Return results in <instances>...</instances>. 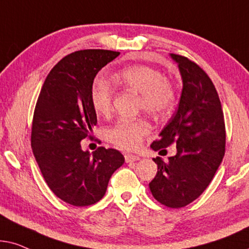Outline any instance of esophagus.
Returning a JSON list of instances; mask_svg holds the SVG:
<instances>
[{
  "label": "esophagus",
  "mask_w": 249,
  "mask_h": 249,
  "mask_svg": "<svg viewBox=\"0 0 249 249\" xmlns=\"http://www.w3.org/2000/svg\"><path fill=\"white\" fill-rule=\"evenodd\" d=\"M137 160H140V157L139 156H135V155H125V161L126 163H132V161H137Z\"/></svg>",
  "instance_id": "obj_1"
}]
</instances>
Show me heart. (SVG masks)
Instances as JSON below:
<instances>
[{
  "instance_id": "obj_1",
  "label": "heart",
  "mask_w": 249,
  "mask_h": 249,
  "mask_svg": "<svg viewBox=\"0 0 249 249\" xmlns=\"http://www.w3.org/2000/svg\"><path fill=\"white\" fill-rule=\"evenodd\" d=\"M115 82L122 88L139 93V107L152 116H164L174 105L172 85L161 72L148 66L135 65L116 72ZM112 92L106 81L98 79L91 89V105L98 115L108 116L112 110ZM149 132L143 119H121L108 131V139L116 147L135 150Z\"/></svg>"
}]
</instances>
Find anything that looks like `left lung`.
Here are the masks:
<instances>
[{
	"instance_id": "1",
	"label": "left lung",
	"mask_w": 249,
	"mask_h": 249,
	"mask_svg": "<svg viewBox=\"0 0 249 249\" xmlns=\"http://www.w3.org/2000/svg\"><path fill=\"white\" fill-rule=\"evenodd\" d=\"M182 77L178 110L150 147L159 154L177 144V155L154 158L158 171L149 188L160 204L184 207L213 180L225 151V124L220 98L208 75L194 61L172 53ZM166 152V150H165Z\"/></svg>"
}]
</instances>
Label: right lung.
I'll return each mask as SVG.
<instances>
[{"label": "right lung", "mask_w": 249, "mask_h": 249, "mask_svg": "<svg viewBox=\"0 0 249 249\" xmlns=\"http://www.w3.org/2000/svg\"><path fill=\"white\" fill-rule=\"evenodd\" d=\"M119 55L81 50L62 58L46 76L34 110L32 149L49 188L72 206H90L105 196L114 172L124 164L116 149L81 147L97 124L91 89L99 71Z\"/></svg>", "instance_id": "add662e5"}]
</instances>
